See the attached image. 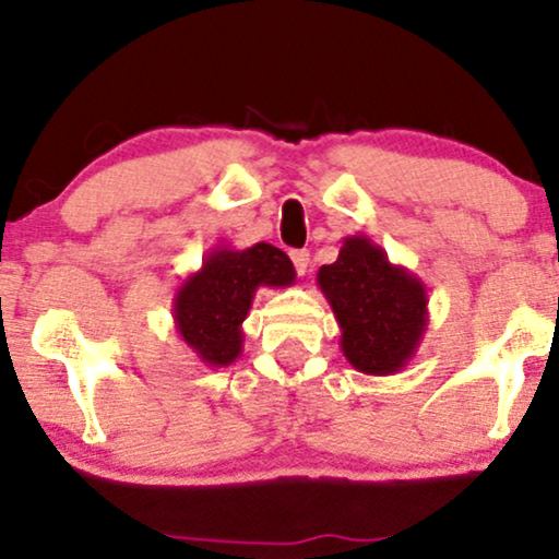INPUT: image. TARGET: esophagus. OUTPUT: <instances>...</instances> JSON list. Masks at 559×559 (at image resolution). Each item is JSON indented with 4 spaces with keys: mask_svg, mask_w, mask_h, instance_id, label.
Returning <instances> with one entry per match:
<instances>
[{
    "mask_svg": "<svg viewBox=\"0 0 559 559\" xmlns=\"http://www.w3.org/2000/svg\"><path fill=\"white\" fill-rule=\"evenodd\" d=\"M292 262H294V267H297V273L305 275L307 271H310V252H307V249H294Z\"/></svg>",
    "mask_w": 559,
    "mask_h": 559,
    "instance_id": "obj_1",
    "label": "esophagus"
}]
</instances>
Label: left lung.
I'll return each instance as SVG.
<instances>
[{"label": "left lung", "instance_id": "obj_1", "mask_svg": "<svg viewBox=\"0 0 559 559\" xmlns=\"http://www.w3.org/2000/svg\"><path fill=\"white\" fill-rule=\"evenodd\" d=\"M344 357L360 373H400L413 360L428 329L426 284L394 265L368 236H346L338 258L318 271Z\"/></svg>", "mask_w": 559, "mask_h": 559}]
</instances>
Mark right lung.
I'll list each match as a JSON object with an SVG mask.
<instances>
[{"label": "right lung", "mask_w": 559, "mask_h": 559, "mask_svg": "<svg viewBox=\"0 0 559 559\" xmlns=\"http://www.w3.org/2000/svg\"><path fill=\"white\" fill-rule=\"evenodd\" d=\"M294 278L292 260L273 243L215 247L173 297L178 336L204 365L226 368L241 355V323L252 310L258 288H286Z\"/></svg>", "instance_id": "obj_1"}]
</instances>
